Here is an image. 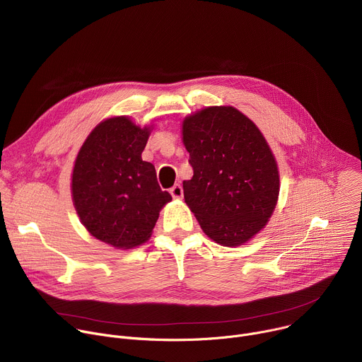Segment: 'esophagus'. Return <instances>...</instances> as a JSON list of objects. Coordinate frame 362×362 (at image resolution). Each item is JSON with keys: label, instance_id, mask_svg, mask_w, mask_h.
Segmentation results:
<instances>
[{"label": "esophagus", "instance_id": "34e87169", "mask_svg": "<svg viewBox=\"0 0 362 362\" xmlns=\"http://www.w3.org/2000/svg\"><path fill=\"white\" fill-rule=\"evenodd\" d=\"M170 194L173 199H182L183 197V187L180 185H175L170 189Z\"/></svg>", "mask_w": 362, "mask_h": 362}]
</instances>
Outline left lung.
Wrapping results in <instances>:
<instances>
[{
	"label": "left lung",
	"mask_w": 362,
	"mask_h": 362,
	"mask_svg": "<svg viewBox=\"0 0 362 362\" xmlns=\"http://www.w3.org/2000/svg\"><path fill=\"white\" fill-rule=\"evenodd\" d=\"M193 177L185 202L202 230L222 246H239L259 233L279 196V170L257 126L232 106L204 107L182 123Z\"/></svg>",
	"instance_id": "left-lung-1"
}]
</instances>
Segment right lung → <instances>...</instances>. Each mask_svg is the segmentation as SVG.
<instances>
[{
  "label": "right lung",
  "mask_w": 362,
  "mask_h": 362,
  "mask_svg": "<svg viewBox=\"0 0 362 362\" xmlns=\"http://www.w3.org/2000/svg\"><path fill=\"white\" fill-rule=\"evenodd\" d=\"M153 126L129 116L100 122L80 147L71 175V197L80 222L95 239L133 249L151 236L172 200L154 166L141 159Z\"/></svg>",
  "instance_id": "obj_1"
}]
</instances>
